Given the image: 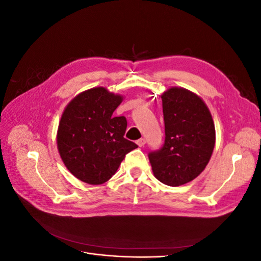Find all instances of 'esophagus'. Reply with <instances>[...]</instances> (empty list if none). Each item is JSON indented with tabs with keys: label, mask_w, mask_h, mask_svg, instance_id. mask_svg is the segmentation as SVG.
Wrapping results in <instances>:
<instances>
[{
	"label": "esophagus",
	"mask_w": 261,
	"mask_h": 261,
	"mask_svg": "<svg viewBox=\"0 0 261 261\" xmlns=\"http://www.w3.org/2000/svg\"><path fill=\"white\" fill-rule=\"evenodd\" d=\"M136 143H137V145H138L139 147H143V146H145V144H146V140H145L144 138H140V139H138V140L136 141Z\"/></svg>",
	"instance_id": "34e87169"
}]
</instances>
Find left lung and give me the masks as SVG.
Here are the masks:
<instances>
[{"label":"left lung","instance_id":"8db88e82","mask_svg":"<svg viewBox=\"0 0 261 261\" xmlns=\"http://www.w3.org/2000/svg\"><path fill=\"white\" fill-rule=\"evenodd\" d=\"M164 144L149 152L154 176L179 186L198 176L208 164L216 143L209 109L197 94L173 87L162 96Z\"/></svg>","mask_w":261,"mask_h":261}]
</instances>
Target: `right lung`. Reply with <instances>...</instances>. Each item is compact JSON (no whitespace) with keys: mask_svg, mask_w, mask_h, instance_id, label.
I'll return each mask as SVG.
<instances>
[{"mask_svg":"<svg viewBox=\"0 0 261 261\" xmlns=\"http://www.w3.org/2000/svg\"><path fill=\"white\" fill-rule=\"evenodd\" d=\"M123 98L98 87L69 102L58 129V148L65 167L87 184L111 178L125 155L138 146L124 138L125 116L113 112Z\"/></svg>","mask_w":261,"mask_h":261,"instance_id":"add662e5","label":"right lung"}]
</instances>
